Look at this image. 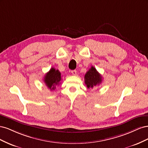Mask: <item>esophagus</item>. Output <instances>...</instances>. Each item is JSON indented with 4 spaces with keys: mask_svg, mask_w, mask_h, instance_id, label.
<instances>
[{
    "mask_svg": "<svg viewBox=\"0 0 148 148\" xmlns=\"http://www.w3.org/2000/svg\"><path fill=\"white\" fill-rule=\"evenodd\" d=\"M71 73H72V75H74V76L77 75V71H76V70H72V71H71Z\"/></svg>",
    "mask_w": 148,
    "mask_h": 148,
    "instance_id": "1",
    "label": "esophagus"
}]
</instances>
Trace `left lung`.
<instances>
[{
    "mask_svg": "<svg viewBox=\"0 0 148 148\" xmlns=\"http://www.w3.org/2000/svg\"><path fill=\"white\" fill-rule=\"evenodd\" d=\"M102 82V77L94 66L87 71L84 75V83L88 88H93Z\"/></svg>",
    "mask_w": 148,
    "mask_h": 148,
    "instance_id": "1",
    "label": "left lung"
}]
</instances>
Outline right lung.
Wrapping results in <instances>:
<instances>
[{"mask_svg": "<svg viewBox=\"0 0 148 148\" xmlns=\"http://www.w3.org/2000/svg\"><path fill=\"white\" fill-rule=\"evenodd\" d=\"M61 80L60 72L53 67L46 74L44 78V83L51 90H54L56 86L59 84Z\"/></svg>", "mask_w": 148, "mask_h": 148, "instance_id": "1", "label": "right lung"}]
</instances>
